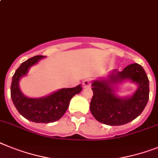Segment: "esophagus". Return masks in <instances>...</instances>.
Wrapping results in <instances>:
<instances>
[{
  "label": "esophagus",
  "mask_w": 158,
  "mask_h": 158,
  "mask_svg": "<svg viewBox=\"0 0 158 158\" xmlns=\"http://www.w3.org/2000/svg\"><path fill=\"white\" fill-rule=\"evenodd\" d=\"M91 86V81L89 79H85L84 81L83 82V87L85 88V87H89Z\"/></svg>",
  "instance_id": "34e87169"
}]
</instances>
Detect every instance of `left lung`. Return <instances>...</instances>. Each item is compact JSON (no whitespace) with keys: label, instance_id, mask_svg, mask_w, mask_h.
Masks as SVG:
<instances>
[{"label":"left lung","instance_id":"obj_1","mask_svg":"<svg viewBox=\"0 0 158 158\" xmlns=\"http://www.w3.org/2000/svg\"><path fill=\"white\" fill-rule=\"evenodd\" d=\"M128 78L137 83L139 88L131 98H117L110 83ZM91 86V114L95 120L108 125H122L133 120L140 116L149 100V79L143 67L137 63L128 65L122 71H114L109 79L95 80Z\"/></svg>","mask_w":158,"mask_h":158}]
</instances>
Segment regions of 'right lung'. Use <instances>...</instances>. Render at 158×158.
Masks as SVG:
<instances>
[{
    "label": "right lung",
    "mask_w": 158,
    "mask_h": 158,
    "mask_svg": "<svg viewBox=\"0 0 158 158\" xmlns=\"http://www.w3.org/2000/svg\"><path fill=\"white\" fill-rule=\"evenodd\" d=\"M42 55H36L21 64L14 73L12 80L11 98L15 108L22 116L35 123H50L59 120L67 110L71 98L82 91L80 85L59 91L39 99H30L23 95L19 89L21 77L26 75L31 66L37 63Z\"/></svg>",
    "instance_id": "1"
}]
</instances>
